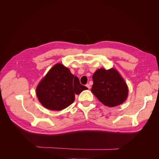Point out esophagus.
<instances>
[{
    "mask_svg": "<svg viewBox=\"0 0 159 159\" xmlns=\"http://www.w3.org/2000/svg\"><path fill=\"white\" fill-rule=\"evenodd\" d=\"M85 86H86V87H87V88H88V89H89L91 88V86H90V85H89V84H86V85H85Z\"/></svg>",
    "mask_w": 159,
    "mask_h": 159,
    "instance_id": "34e87169",
    "label": "esophagus"
}]
</instances>
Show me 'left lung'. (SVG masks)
<instances>
[{
    "label": "left lung",
    "instance_id": "1",
    "mask_svg": "<svg viewBox=\"0 0 159 159\" xmlns=\"http://www.w3.org/2000/svg\"><path fill=\"white\" fill-rule=\"evenodd\" d=\"M92 78L91 92L103 105L115 107L127 99L129 92L127 84L115 69H99Z\"/></svg>",
    "mask_w": 159,
    "mask_h": 159
}]
</instances>
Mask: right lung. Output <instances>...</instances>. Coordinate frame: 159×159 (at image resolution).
Wrapping results in <instances>:
<instances>
[{"mask_svg":"<svg viewBox=\"0 0 159 159\" xmlns=\"http://www.w3.org/2000/svg\"><path fill=\"white\" fill-rule=\"evenodd\" d=\"M88 88L81 85L78 77L61 64L54 66L36 88L39 102L46 108L60 111L73 103L75 95Z\"/></svg>","mask_w":159,"mask_h":159,"instance_id":"right-lung-1","label":"right lung"}]
</instances>
